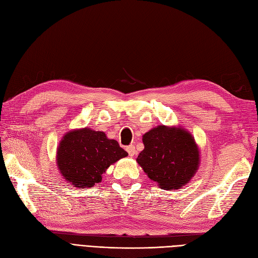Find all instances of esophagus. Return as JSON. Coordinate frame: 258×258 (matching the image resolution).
<instances>
[{
    "mask_svg": "<svg viewBox=\"0 0 258 258\" xmlns=\"http://www.w3.org/2000/svg\"><path fill=\"white\" fill-rule=\"evenodd\" d=\"M126 150L128 152V154H129V156H130V157H135V156H136V154H137L136 147L133 146V145H129V146L126 148Z\"/></svg>",
    "mask_w": 258,
    "mask_h": 258,
    "instance_id": "obj_1",
    "label": "esophagus"
}]
</instances>
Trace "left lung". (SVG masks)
<instances>
[{
  "label": "left lung",
  "instance_id": "8db88e82",
  "mask_svg": "<svg viewBox=\"0 0 258 258\" xmlns=\"http://www.w3.org/2000/svg\"><path fill=\"white\" fill-rule=\"evenodd\" d=\"M143 144L137 162L161 189H179L197 173L200 150L186 130L158 126L145 133Z\"/></svg>",
  "mask_w": 258,
  "mask_h": 258
}]
</instances>
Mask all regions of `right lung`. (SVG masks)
Instances as JSON below:
<instances>
[{
    "instance_id": "right-lung-1",
    "label": "right lung",
    "mask_w": 258,
    "mask_h": 258,
    "mask_svg": "<svg viewBox=\"0 0 258 258\" xmlns=\"http://www.w3.org/2000/svg\"><path fill=\"white\" fill-rule=\"evenodd\" d=\"M128 156L117 141L91 128L67 132L56 153L58 170L65 180L77 188H92L102 179L111 164Z\"/></svg>"
}]
</instances>
